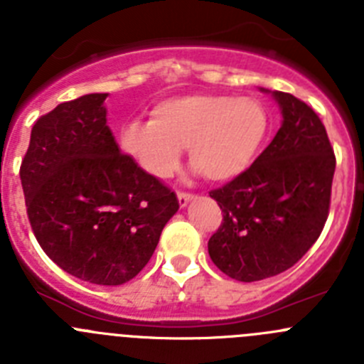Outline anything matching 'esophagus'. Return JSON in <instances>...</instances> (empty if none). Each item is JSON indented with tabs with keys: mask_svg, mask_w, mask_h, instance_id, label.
Wrapping results in <instances>:
<instances>
[{
	"mask_svg": "<svg viewBox=\"0 0 364 364\" xmlns=\"http://www.w3.org/2000/svg\"><path fill=\"white\" fill-rule=\"evenodd\" d=\"M176 198H178V204H180V208H186V205L189 204V202L193 200V195H189V193H182V191H178L176 193Z\"/></svg>",
	"mask_w": 364,
	"mask_h": 364,
	"instance_id": "1",
	"label": "esophagus"
}]
</instances>
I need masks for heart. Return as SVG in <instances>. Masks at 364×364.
<instances>
[{
    "label": "heart",
    "mask_w": 364,
    "mask_h": 364,
    "mask_svg": "<svg viewBox=\"0 0 364 364\" xmlns=\"http://www.w3.org/2000/svg\"><path fill=\"white\" fill-rule=\"evenodd\" d=\"M269 124L266 105L250 96H173L151 109L149 122L124 125L120 147L153 178L171 175L188 147L195 171L211 182H230L253 166Z\"/></svg>",
    "instance_id": "obj_1"
}]
</instances>
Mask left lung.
I'll list each match as a JSON object with an SVG mask.
<instances>
[{
	"label": "left lung",
	"mask_w": 364,
	"mask_h": 364,
	"mask_svg": "<svg viewBox=\"0 0 364 364\" xmlns=\"http://www.w3.org/2000/svg\"><path fill=\"white\" fill-rule=\"evenodd\" d=\"M272 95L281 129L253 166L210 197L224 220L208 242L228 277L255 282L286 272L319 239L330 208L336 156L311 107L281 91Z\"/></svg>",
	"instance_id": "1"
}]
</instances>
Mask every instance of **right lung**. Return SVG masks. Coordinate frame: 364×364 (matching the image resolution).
<instances>
[{"label":"right lung","instance_id":"1","mask_svg":"<svg viewBox=\"0 0 364 364\" xmlns=\"http://www.w3.org/2000/svg\"><path fill=\"white\" fill-rule=\"evenodd\" d=\"M107 96L83 95L41 117L19 178L43 252L80 281L120 286L149 262L178 200L122 154L107 125Z\"/></svg>","mask_w":364,"mask_h":364}]
</instances>
